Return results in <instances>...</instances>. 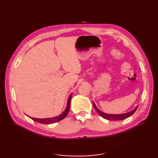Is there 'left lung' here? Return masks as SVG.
<instances>
[{
    "label": "left lung",
    "instance_id": "left-lung-1",
    "mask_svg": "<svg viewBox=\"0 0 158 158\" xmlns=\"http://www.w3.org/2000/svg\"><path fill=\"white\" fill-rule=\"evenodd\" d=\"M93 105H94V109H96L97 113H98L100 116L103 117L104 119H106L107 120H111V121L123 120L124 119L127 118V117H130L136 111L137 108H138V106H139V105L136 106L135 109H133L132 110H131V111H130V112L122 113V114H117V115H116V114H109V113H104V112L101 111V110L98 109V107L96 106V105H95V103L94 102H93Z\"/></svg>",
    "mask_w": 158,
    "mask_h": 158
}]
</instances>
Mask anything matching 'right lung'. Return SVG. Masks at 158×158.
Instances as JSON below:
<instances>
[{"instance_id": "1", "label": "right lung", "mask_w": 158, "mask_h": 158, "mask_svg": "<svg viewBox=\"0 0 158 158\" xmlns=\"http://www.w3.org/2000/svg\"><path fill=\"white\" fill-rule=\"evenodd\" d=\"M72 94H73V93L70 94V96L69 97V99H68V101H67L66 109H64V111L61 114H60V115L56 116V117H49V118H42V119H41V118H35V117H29L31 119H32V120L35 121V122H36L43 123V124H51V123H53L60 122V121H61L64 118H65L66 116L67 115V114H68V113L69 111L70 105V100H71Z\"/></svg>"}]
</instances>
